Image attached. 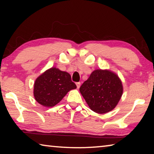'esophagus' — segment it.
Returning a JSON list of instances; mask_svg holds the SVG:
<instances>
[{
  "instance_id": "obj_1",
  "label": "esophagus",
  "mask_w": 154,
  "mask_h": 154,
  "mask_svg": "<svg viewBox=\"0 0 154 154\" xmlns=\"http://www.w3.org/2000/svg\"><path fill=\"white\" fill-rule=\"evenodd\" d=\"M76 85H77V88H78V89H79V88L81 86V83L80 82H77V83H76Z\"/></svg>"
}]
</instances>
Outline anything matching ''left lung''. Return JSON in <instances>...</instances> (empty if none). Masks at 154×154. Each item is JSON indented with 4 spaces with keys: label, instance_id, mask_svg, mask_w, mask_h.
I'll use <instances>...</instances> for the list:
<instances>
[{
    "label": "left lung",
    "instance_id": "8db88e82",
    "mask_svg": "<svg viewBox=\"0 0 154 154\" xmlns=\"http://www.w3.org/2000/svg\"><path fill=\"white\" fill-rule=\"evenodd\" d=\"M79 91L91 110L104 114L118 105L123 94V85L116 72L96 69L82 85Z\"/></svg>",
    "mask_w": 154,
    "mask_h": 154
}]
</instances>
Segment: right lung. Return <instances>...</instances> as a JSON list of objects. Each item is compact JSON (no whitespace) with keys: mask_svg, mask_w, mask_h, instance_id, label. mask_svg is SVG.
Masks as SVG:
<instances>
[{"mask_svg":"<svg viewBox=\"0 0 154 154\" xmlns=\"http://www.w3.org/2000/svg\"><path fill=\"white\" fill-rule=\"evenodd\" d=\"M77 88L69 72L56 67L43 72L34 83L33 94L38 103L45 107H52L60 102L70 90Z\"/></svg>","mask_w":154,"mask_h":154,"instance_id":"add662e5","label":"right lung"}]
</instances>
